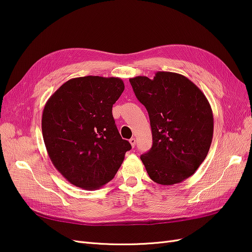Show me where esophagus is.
Masks as SVG:
<instances>
[{
  "instance_id": "esophagus-1",
  "label": "esophagus",
  "mask_w": 252,
  "mask_h": 252,
  "mask_svg": "<svg viewBox=\"0 0 252 252\" xmlns=\"http://www.w3.org/2000/svg\"><path fill=\"white\" fill-rule=\"evenodd\" d=\"M129 142H130L131 146H132V147H134V145H135V143H136V141H135V138H131L130 140H129Z\"/></svg>"
}]
</instances>
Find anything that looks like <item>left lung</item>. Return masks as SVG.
I'll list each match as a JSON object with an SVG mask.
<instances>
[{
  "label": "left lung",
  "mask_w": 252,
  "mask_h": 252,
  "mask_svg": "<svg viewBox=\"0 0 252 252\" xmlns=\"http://www.w3.org/2000/svg\"><path fill=\"white\" fill-rule=\"evenodd\" d=\"M146 107L152 146L141 159L150 179L161 185L181 183L207 156L213 135L210 104L201 89L179 73L158 71L154 79H129Z\"/></svg>",
  "instance_id": "left-lung-1"
}]
</instances>
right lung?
<instances>
[{"mask_svg": "<svg viewBox=\"0 0 252 252\" xmlns=\"http://www.w3.org/2000/svg\"><path fill=\"white\" fill-rule=\"evenodd\" d=\"M124 88L119 78H74L45 105V146L52 164L72 185L94 190L107 184L131 149L130 143L121 138L112 117V105Z\"/></svg>", "mask_w": 252, "mask_h": 252, "instance_id": "1", "label": "right lung"}]
</instances>
